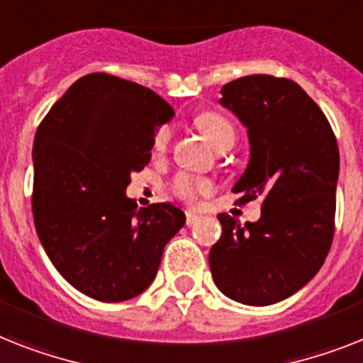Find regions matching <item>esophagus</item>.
<instances>
[{"instance_id":"1","label":"esophagus","mask_w":363,"mask_h":363,"mask_svg":"<svg viewBox=\"0 0 363 363\" xmlns=\"http://www.w3.org/2000/svg\"><path fill=\"white\" fill-rule=\"evenodd\" d=\"M185 223H187V226H194L196 223H200V215L193 213V211H187L185 213Z\"/></svg>"}]
</instances>
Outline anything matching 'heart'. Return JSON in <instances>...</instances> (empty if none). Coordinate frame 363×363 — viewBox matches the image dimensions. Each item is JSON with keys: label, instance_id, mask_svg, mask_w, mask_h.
I'll return each instance as SVG.
<instances>
[{"label": "heart", "instance_id": "b5f03b06", "mask_svg": "<svg viewBox=\"0 0 363 363\" xmlns=\"http://www.w3.org/2000/svg\"><path fill=\"white\" fill-rule=\"evenodd\" d=\"M196 128L202 131V135L209 140V145L215 146V148H223L224 145L233 143L235 140V130H233L232 122L226 118L220 113H202V115L196 116L194 121ZM170 140V130L167 125L160 128L157 133L154 135V143H152V148H154L155 154H164L167 152V146H169ZM172 193L182 199L184 202L196 203L200 202V199H203L206 194L209 193V182H206L203 178L199 176L187 174V172H179L174 176L172 184H170Z\"/></svg>", "mask_w": 363, "mask_h": 363}]
</instances>
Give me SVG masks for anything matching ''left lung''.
<instances>
[{"instance_id":"8db88e82","label":"left lung","mask_w":363,"mask_h":363,"mask_svg":"<svg viewBox=\"0 0 363 363\" xmlns=\"http://www.w3.org/2000/svg\"><path fill=\"white\" fill-rule=\"evenodd\" d=\"M220 104L247 128L250 161L233 193L262 196L245 226L217 215L223 235L209 250L215 286L232 301L269 306L306 286L334 238L340 150L325 113L295 81L245 76L220 89Z\"/></svg>"}]
</instances>
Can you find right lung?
I'll return each mask as SVG.
<instances>
[{"label":"right lung","instance_id":"right-lung-1","mask_svg":"<svg viewBox=\"0 0 363 363\" xmlns=\"http://www.w3.org/2000/svg\"><path fill=\"white\" fill-rule=\"evenodd\" d=\"M174 109L109 74L83 76L57 100L33 143V218L55 269L77 291L122 302L154 282L164 245L185 224L172 203L137 209L131 174L152 157Z\"/></svg>","mask_w":363,"mask_h":363}]
</instances>
